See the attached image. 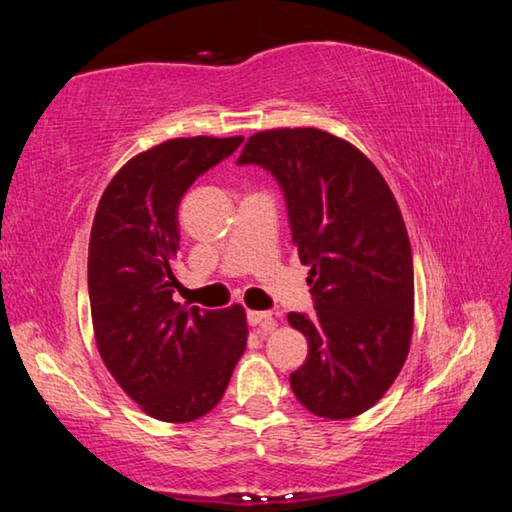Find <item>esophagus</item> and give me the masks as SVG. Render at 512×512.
Wrapping results in <instances>:
<instances>
[{"label": "esophagus", "instance_id": "34e87169", "mask_svg": "<svg viewBox=\"0 0 512 512\" xmlns=\"http://www.w3.org/2000/svg\"><path fill=\"white\" fill-rule=\"evenodd\" d=\"M248 323L253 327H259L264 334L273 332L275 329V318L271 311H248Z\"/></svg>", "mask_w": 512, "mask_h": 512}]
</instances>
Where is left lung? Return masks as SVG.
Listing matches in <instances>:
<instances>
[{"label": "left lung", "mask_w": 512, "mask_h": 512, "mask_svg": "<svg viewBox=\"0 0 512 512\" xmlns=\"http://www.w3.org/2000/svg\"><path fill=\"white\" fill-rule=\"evenodd\" d=\"M237 162L273 173L311 266L316 316L289 314L309 343L293 393L320 418H354L384 397L411 348L413 255L400 205L357 146L320 128L255 133Z\"/></svg>", "instance_id": "left-lung-1"}]
</instances>
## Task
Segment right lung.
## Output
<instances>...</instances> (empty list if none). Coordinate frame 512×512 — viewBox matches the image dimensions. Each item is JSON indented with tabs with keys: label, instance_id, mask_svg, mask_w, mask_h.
Wrapping results in <instances>:
<instances>
[{
	"label": "right lung",
	"instance_id": "right-lung-1",
	"mask_svg": "<svg viewBox=\"0 0 512 512\" xmlns=\"http://www.w3.org/2000/svg\"><path fill=\"white\" fill-rule=\"evenodd\" d=\"M244 137H176L128 160L103 192L88 250L94 339L117 384L144 413L192 422L210 413L246 350L244 307L198 309L180 287L178 205L194 180Z\"/></svg>",
	"mask_w": 512,
	"mask_h": 512
}]
</instances>
